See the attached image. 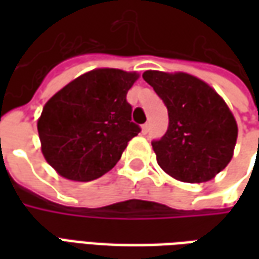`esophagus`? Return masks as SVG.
I'll use <instances>...</instances> for the list:
<instances>
[{
  "label": "esophagus",
  "instance_id": "esophagus-1",
  "mask_svg": "<svg viewBox=\"0 0 259 259\" xmlns=\"http://www.w3.org/2000/svg\"><path fill=\"white\" fill-rule=\"evenodd\" d=\"M141 130H143V133H144V135H147V133H148V130H150V123L143 124V126H141Z\"/></svg>",
  "mask_w": 259,
  "mask_h": 259
}]
</instances>
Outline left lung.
I'll return each instance as SVG.
<instances>
[{
  "label": "left lung",
  "instance_id": "1",
  "mask_svg": "<svg viewBox=\"0 0 259 259\" xmlns=\"http://www.w3.org/2000/svg\"><path fill=\"white\" fill-rule=\"evenodd\" d=\"M143 79L168 108V130L151 143L158 165L186 183L213 179L230 162L237 140V123L226 102L191 74L147 70Z\"/></svg>",
  "mask_w": 259,
  "mask_h": 259
}]
</instances>
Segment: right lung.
I'll return each mask as SVG.
<instances>
[{"label":"right lung","instance_id":"1","mask_svg":"<svg viewBox=\"0 0 259 259\" xmlns=\"http://www.w3.org/2000/svg\"><path fill=\"white\" fill-rule=\"evenodd\" d=\"M137 77L120 69H96L48 100L37 129L42 155L61 176L90 182L116 165L141 130L126 100Z\"/></svg>","mask_w":259,"mask_h":259}]
</instances>
